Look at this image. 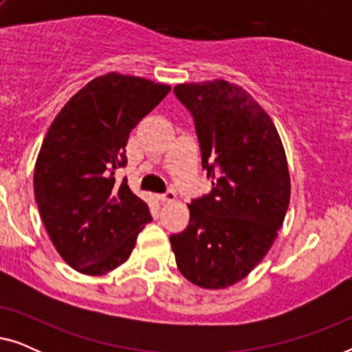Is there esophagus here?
<instances>
[{
  "instance_id": "esophagus-1",
  "label": "esophagus",
  "mask_w": 352,
  "mask_h": 352,
  "mask_svg": "<svg viewBox=\"0 0 352 352\" xmlns=\"http://www.w3.org/2000/svg\"><path fill=\"white\" fill-rule=\"evenodd\" d=\"M158 200H160L162 204H171V201L176 200L175 190H166L165 194H160L158 195Z\"/></svg>"
}]
</instances>
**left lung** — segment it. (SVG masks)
Listing matches in <instances>:
<instances>
[{"instance_id":"left-lung-1","label":"left lung","mask_w":352,"mask_h":352,"mask_svg":"<svg viewBox=\"0 0 352 352\" xmlns=\"http://www.w3.org/2000/svg\"><path fill=\"white\" fill-rule=\"evenodd\" d=\"M194 117L208 195L189 204L187 229L170 237L182 276L218 290L266 256L290 204L287 157L272 120L242 86L226 80L175 86Z\"/></svg>"}]
</instances>
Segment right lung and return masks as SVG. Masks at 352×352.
Instances as JSON below:
<instances>
[{
    "label": "right lung",
    "instance_id": "1",
    "mask_svg": "<svg viewBox=\"0 0 352 352\" xmlns=\"http://www.w3.org/2000/svg\"><path fill=\"white\" fill-rule=\"evenodd\" d=\"M171 86L107 74L91 80L51 123L38 153L33 187L57 253L75 271L102 276L123 264L152 216L115 171L126 165L133 128Z\"/></svg>",
    "mask_w": 352,
    "mask_h": 352
}]
</instances>
